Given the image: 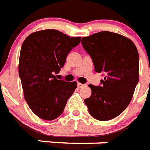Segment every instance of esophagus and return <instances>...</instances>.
<instances>
[{
    "instance_id": "1",
    "label": "esophagus",
    "mask_w": 150,
    "mask_h": 150,
    "mask_svg": "<svg viewBox=\"0 0 150 150\" xmlns=\"http://www.w3.org/2000/svg\"><path fill=\"white\" fill-rule=\"evenodd\" d=\"M86 85L84 84H82V83H78V87L79 88H83V87H85Z\"/></svg>"
}]
</instances>
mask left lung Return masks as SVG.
Listing matches in <instances>:
<instances>
[{
	"instance_id": "obj_1",
	"label": "left lung",
	"mask_w": 150,
	"mask_h": 150,
	"mask_svg": "<svg viewBox=\"0 0 150 150\" xmlns=\"http://www.w3.org/2000/svg\"><path fill=\"white\" fill-rule=\"evenodd\" d=\"M84 50L93 60L96 72H105L101 86L90 84L92 93L85 99L89 112L100 121L110 120L125 110L139 79V56L130 38L100 31L82 38Z\"/></svg>"
}]
</instances>
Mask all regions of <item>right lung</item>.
<instances>
[{
    "mask_svg": "<svg viewBox=\"0 0 150 150\" xmlns=\"http://www.w3.org/2000/svg\"><path fill=\"white\" fill-rule=\"evenodd\" d=\"M81 37H69L57 30L32 33L22 45L19 75L24 98L32 112L45 120L60 116L77 87L76 82L58 80L67 56Z\"/></svg>",
    "mask_w": 150,
    "mask_h": 150,
    "instance_id": "obj_1",
    "label": "right lung"
}]
</instances>
